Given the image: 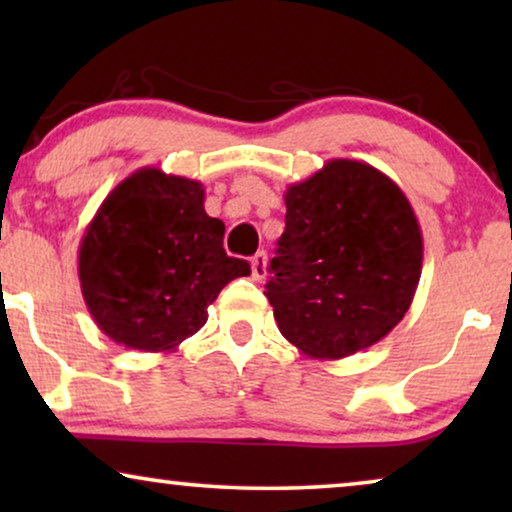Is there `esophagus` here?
<instances>
[{"instance_id": "1", "label": "esophagus", "mask_w": 512, "mask_h": 512, "mask_svg": "<svg viewBox=\"0 0 512 512\" xmlns=\"http://www.w3.org/2000/svg\"><path fill=\"white\" fill-rule=\"evenodd\" d=\"M251 275H254L256 282H263L268 277V254L265 251H258V254L251 258Z\"/></svg>"}]
</instances>
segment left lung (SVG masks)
<instances>
[{
    "label": "left lung",
    "instance_id": "obj_1",
    "mask_svg": "<svg viewBox=\"0 0 512 512\" xmlns=\"http://www.w3.org/2000/svg\"><path fill=\"white\" fill-rule=\"evenodd\" d=\"M286 228L265 284L279 333L310 359L380 342L410 310L422 228L387 174L333 158L284 193Z\"/></svg>",
    "mask_w": 512,
    "mask_h": 512
}]
</instances>
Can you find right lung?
<instances>
[{"instance_id":"add662e5","label":"right lung","mask_w":512,"mask_h":512,"mask_svg":"<svg viewBox=\"0 0 512 512\" xmlns=\"http://www.w3.org/2000/svg\"><path fill=\"white\" fill-rule=\"evenodd\" d=\"M200 181L142 167L97 209L79 244V282L97 328L118 345L172 352L207 324V307L247 261L223 249Z\"/></svg>"}]
</instances>
